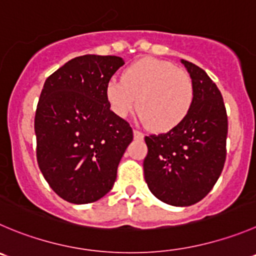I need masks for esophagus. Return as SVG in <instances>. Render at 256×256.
I'll use <instances>...</instances> for the list:
<instances>
[{
  "label": "esophagus",
  "instance_id": "1",
  "mask_svg": "<svg viewBox=\"0 0 256 256\" xmlns=\"http://www.w3.org/2000/svg\"><path fill=\"white\" fill-rule=\"evenodd\" d=\"M133 136H134V140H143V137H144V134L137 130H133Z\"/></svg>",
  "mask_w": 256,
  "mask_h": 256
}]
</instances>
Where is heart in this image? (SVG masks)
Instances as JSON below:
<instances>
[{
  "instance_id": "heart-1",
  "label": "heart",
  "mask_w": 256,
  "mask_h": 256,
  "mask_svg": "<svg viewBox=\"0 0 256 256\" xmlns=\"http://www.w3.org/2000/svg\"><path fill=\"white\" fill-rule=\"evenodd\" d=\"M106 96L118 116H126L137 104L140 120L156 132H166L190 113L194 88L191 76L171 62L142 59L126 69L122 79L106 82Z\"/></svg>"
}]
</instances>
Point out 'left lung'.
Instances as JSON below:
<instances>
[{"label":"left lung","mask_w":256,"mask_h":256,"mask_svg":"<svg viewBox=\"0 0 256 256\" xmlns=\"http://www.w3.org/2000/svg\"><path fill=\"white\" fill-rule=\"evenodd\" d=\"M194 88L186 118L162 134L144 138V180L153 194L172 206H191L212 190L226 158L228 116L222 96L205 70L181 60Z\"/></svg>","instance_id":"left-lung-1"}]
</instances>
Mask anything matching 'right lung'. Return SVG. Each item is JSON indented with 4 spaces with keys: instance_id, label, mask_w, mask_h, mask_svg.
<instances>
[{
    "instance_id": "right-lung-1",
    "label": "right lung",
    "mask_w": 256,
    "mask_h": 256,
    "mask_svg": "<svg viewBox=\"0 0 256 256\" xmlns=\"http://www.w3.org/2000/svg\"><path fill=\"white\" fill-rule=\"evenodd\" d=\"M124 65L119 56L84 55L46 79L35 116L36 156L44 177L62 198L82 205L106 196L133 140L110 110L106 82Z\"/></svg>"
}]
</instances>
